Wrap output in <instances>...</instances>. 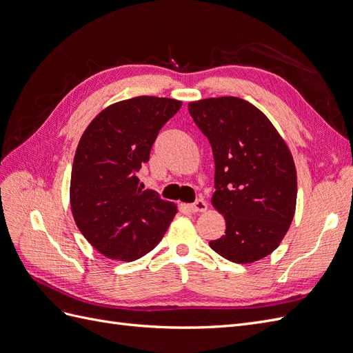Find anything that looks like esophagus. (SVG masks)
Segmentation results:
<instances>
[{
    "mask_svg": "<svg viewBox=\"0 0 353 353\" xmlns=\"http://www.w3.org/2000/svg\"><path fill=\"white\" fill-rule=\"evenodd\" d=\"M190 209H191V212H194V213L206 212V210H208V203H206L205 200L199 199V200H196V201L193 203V205H190Z\"/></svg>",
    "mask_w": 353,
    "mask_h": 353,
    "instance_id": "esophagus-1",
    "label": "esophagus"
}]
</instances>
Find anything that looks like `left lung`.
Segmentation results:
<instances>
[{
    "label": "left lung",
    "mask_w": 353,
    "mask_h": 353,
    "mask_svg": "<svg viewBox=\"0 0 353 353\" xmlns=\"http://www.w3.org/2000/svg\"><path fill=\"white\" fill-rule=\"evenodd\" d=\"M215 159L212 206L225 218V236L209 243L222 258L253 263L271 254L296 210V166L284 138L258 108L239 97L188 103Z\"/></svg>",
    "instance_id": "obj_1"
}]
</instances>
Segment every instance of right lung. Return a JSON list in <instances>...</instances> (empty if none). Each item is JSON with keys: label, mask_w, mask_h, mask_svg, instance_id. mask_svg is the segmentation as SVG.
<instances>
[{"label": "right lung", "mask_w": 353, "mask_h": 353, "mask_svg": "<svg viewBox=\"0 0 353 353\" xmlns=\"http://www.w3.org/2000/svg\"><path fill=\"white\" fill-rule=\"evenodd\" d=\"M183 103L141 95L110 104L83 131L70 176L74 222L95 250L132 262L152 252L176 215L175 203L143 190L135 175Z\"/></svg>", "instance_id": "add662e5"}]
</instances>
